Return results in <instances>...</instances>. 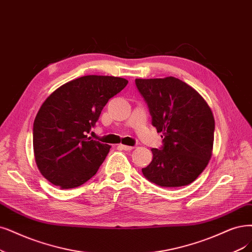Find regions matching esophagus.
<instances>
[{
	"label": "esophagus",
	"mask_w": 252,
	"mask_h": 252,
	"mask_svg": "<svg viewBox=\"0 0 252 252\" xmlns=\"http://www.w3.org/2000/svg\"><path fill=\"white\" fill-rule=\"evenodd\" d=\"M121 148H123L124 151H132V150H134V146H128V145H125V144H120L119 145Z\"/></svg>",
	"instance_id": "obj_1"
}]
</instances>
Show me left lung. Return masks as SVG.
Wrapping results in <instances>:
<instances>
[{"label": "left lung", "mask_w": 252, "mask_h": 252, "mask_svg": "<svg viewBox=\"0 0 252 252\" xmlns=\"http://www.w3.org/2000/svg\"><path fill=\"white\" fill-rule=\"evenodd\" d=\"M152 124L163 134V146L153 148V161L142 173L164 188L183 187L206 168L213 151L215 119L207 101L188 84L174 77L136 79Z\"/></svg>", "instance_id": "obj_1"}]
</instances>
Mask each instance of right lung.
<instances>
[{"instance_id":"1","label":"right lung","mask_w":252,"mask_h":252,"mask_svg":"<svg viewBox=\"0 0 252 252\" xmlns=\"http://www.w3.org/2000/svg\"><path fill=\"white\" fill-rule=\"evenodd\" d=\"M126 84L124 78L84 76L44 100L34 120L33 148L36 165L50 183L71 189L97 172L111 146L87 134L108 100Z\"/></svg>"}]
</instances>
